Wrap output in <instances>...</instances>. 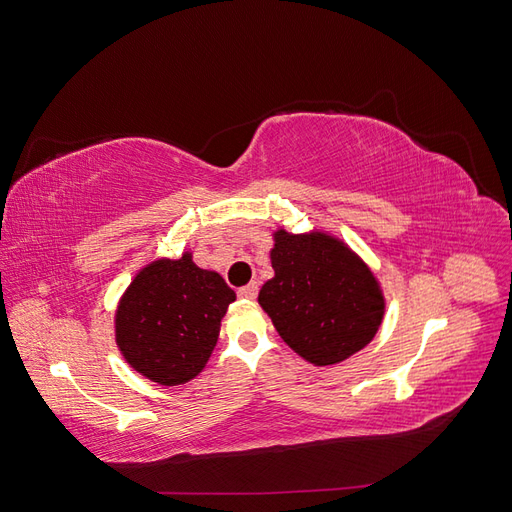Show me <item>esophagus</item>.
<instances>
[{"label":"esophagus","instance_id":"obj_1","mask_svg":"<svg viewBox=\"0 0 512 512\" xmlns=\"http://www.w3.org/2000/svg\"><path fill=\"white\" fill-rule=\"evenodd\" d=\"M237 294L241 299H256L258 297V284H247V286L239 288Z\"/></svg>","mask_w":512,"mask_h":512}]
</instances>
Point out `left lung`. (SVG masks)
Wrapping results in <instances>:
<instances>
[{"label":"left lung","mask_w":512,"mask_h":512,"mask_svg":"<svg viewBox=\"0 0 512 512\" xmlns=\"http://www.w3.org/2000/svg\"><path fill=\"white\" fill-rule=\"evenodd\" d=\"M273 280L262 286L258 303L271 316L284 342L314 365L348 359L374 339L384 299L374 273L324 232H275Z\"/></svg>","instance_id":"left-lung-1"}]
</instances>
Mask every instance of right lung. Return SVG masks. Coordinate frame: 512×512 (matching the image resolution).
<instances>
[{
	"label": "right lung",
	"instance_id": "obj_1",
	"mask_svg": "<svg viewBox=\"0 0 512 512\" xmlns=\"http://www.w3.org/2000/svg\"><path fill=\"white\" fill-rule=\"evenodd\" d=\"M232 301L235 292L222 275L196 267L190 254L156 260L119 301L117 346L149 380L183 384L207 365Z\"/></svg>",
	"mask_w": 512,
	"mask_h": 512
}]
</instances>
